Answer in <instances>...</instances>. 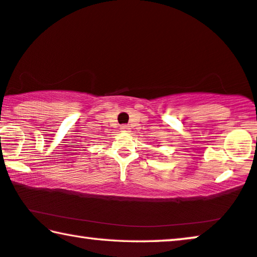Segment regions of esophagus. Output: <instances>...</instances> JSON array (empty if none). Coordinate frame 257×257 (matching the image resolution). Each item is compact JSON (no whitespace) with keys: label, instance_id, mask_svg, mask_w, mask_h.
I'll use <instances>...</instances> for the list:
<instances>
[{"label":"esophagus","instance_id":"esophagus-1","mask_svg":"<svg viewBox=\"0 0 257 257\" xmlns=\"http://www.w3.org/2000/svg\"><path fill=\"white\" fill-rule=\"evenodd\" d=\"M120 129H121V132H123V133H129L130 132L129 125H127V124H122Z\"/></svg>","mask_w":257,"mask_h":257}]
</instances>
